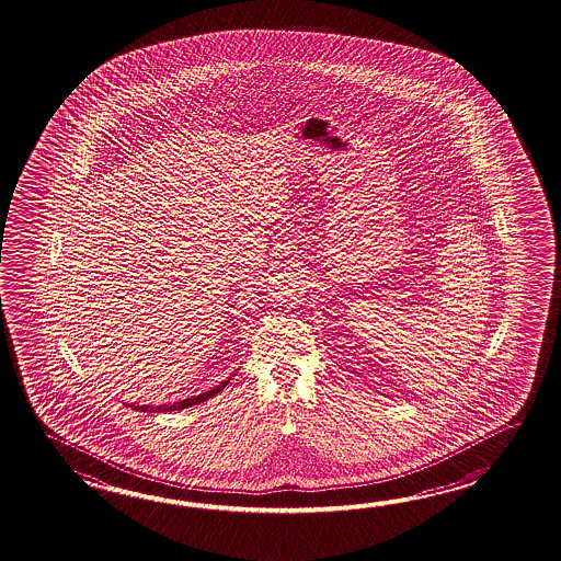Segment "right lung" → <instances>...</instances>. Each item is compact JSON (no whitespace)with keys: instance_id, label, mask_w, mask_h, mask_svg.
Masks as SVG:
<instances>
[{"instance_id":"add662e5","label":"right lung","mask_w":561,"mask_h":561,"mask_svg":"<svg viewBox=\"0 0 561 561\" xmlns=\"http://www.w3.org/2000/svg\"><path fill=\"white\" fill-rule=\"evenodd\" d=\"M234 377V375H232ZM228 381L220 382L218 387L215 389H210V391H206V393L196 394V397H191V399H184V401H179V403H172V405H126L131 407V409H136V411H142V413H172V411H179V409H186V407L198 405V403H203L206 399H210V397H215L216 393H220L225 387H227Z\"/></svg>"}]
</instances>
